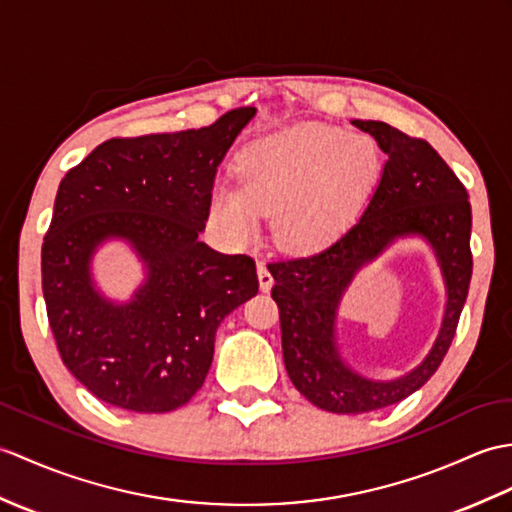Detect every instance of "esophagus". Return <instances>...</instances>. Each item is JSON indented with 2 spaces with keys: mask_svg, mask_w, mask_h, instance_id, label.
<instances>
[{
  "mask_svg": "<svg viewBox=\"0 0 512 512\" xmlns=\"http://www.w3.org/2000/svg\"><path fill=\"white\" fill-rule=\"evenodd\" d=\"M257 279H259V290L261 292H268L272 288V283H275V279H272V272L268 270V266L261 261V264H257Z\"/></svg>",
  "mask_w": 512,
  "mask_h": 512,
  "instance_id": "1",
  "label": "esophagus"
}]
</instances>
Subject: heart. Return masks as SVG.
<instances>
[{"instance_id": "b5f03b06", "label": "heart", "mask_w": 512, "mask_h": 512, "mask_svg": "<svg viewBox=\"0 0 512 512\" xmlns=\"http://www.w3.org/2000/svg\"><path fill=\"white\" fill-rule=\"evenodd\" d=\"M379 168L375 144L329 124H299L261 137L237 159V181L211 192V216L235 237H251L259 213L290 251H312L340 235Z\"/></svg>"}]
</instances>
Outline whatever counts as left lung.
I'll use <instances>...</instances> for the list:
<instances>
[{
  "label": "left lung",
  "mask_w": 512,
  "mask_h": 512,
  "mask_svg": "<svg viewBox=\"0 0 512 512\" xmlns=\"http://www.w3.org/2000/svg\"><path fill=\"white\" fill-rule=\"evenodd\" d=\"M353 124L386 154L382 178L358 222L312 255L268 266L285 371L307 401L336 414L395 406L436 373L454 340L473 268L469 194L441 154L384 122ZM403 236H421L433 248L446 281V312L433 349L417 367L392 380H371L341 358L337 310L354 275Z\"/></svg>",
  "instance_id": "8db88e82"
}]
</instances>
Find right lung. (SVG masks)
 <instances>
[{
    "instance_id": "1",
    "label": "right lung",
    "mask_w": 512,
    "mask_h": 512,
    "mask_svg": "<svg viewBox=\"0 0 512 512\" xmlns=\"http://www.w3.org/2000/svg\"><path fill=\"white\" fill-rule=\"evenodd\" d=\"M255 113L244 106L198 130L109 139L58 185L41 251L47 318L69 373L109 406H185L209 373L220 323L259 290L251 257L198 240L218 165ZM106 241H124L145 266L128 302L92 279Z\"/></svg>"
}]
</instances>
